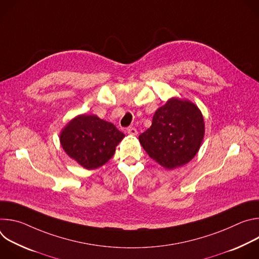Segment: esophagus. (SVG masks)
I'll return each mask as SVG.
<instances>
[{
    "label": "esophagus",
    "instance_id": "34e87169",
    "mask_svg": "<svg viewBox=\"0 0 259 259\" xmlns=\"http://www.w3.org/2000/svg\"><path fill=\"white\" fill-rule=\"evenodd\" d=\"M127 133L130 134V135H134V136H135V135H137L138 132H137V130H136L134 127H129V128L127 129Z\"/></svg>",
    "mask_w": 259,
    "mask_h": 259
}]
</instances>
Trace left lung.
Listing matches in <instances>:
<instances>
[{
	"mask_svg": "<svg viewBox=\"0 0 259 259\" xmlns=\"http://www.w3.org/2000/svg\"><path fill=\"white\" fill-rule=\"evenodd\" d=\"M204 135L200 108L188 99L172 97L156 110L152 126L139 135V142L150 158L173 170L194 159Z\"/></svg>",
	"mask_w": 259,
	"mask_h": 259,
	"instance_id": "8db88e82",
	"label": "left lung"
}]
</instances>
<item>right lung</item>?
I'll return each mask as SVG.
<instances>
[{"label": "right lung", "mask_w": 259, "mask_h": 259, "mask_svg": "<svg viewBox=\"0 0 259 259\" xmlns=\"http://www.w3.org/2000/svg\"><path fill=\"white\" fill-rule=\"evenodd\" d=\"M125 134L94 115H79L61 130L60 144L66 155L87 170L101 167L112 159Z\"/></svg>", "instance_id": "add662e5"}]
</instances>
